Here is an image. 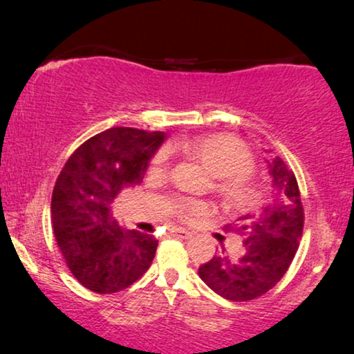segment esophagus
I'll return each mask as SVG.
<instances>
[{
  "instance_id": "1",
  "label": "esophagus",
  "mask_w": 354,
  "mask_h": 354,
  "mask_svg": "<svg viewBox=\"0 0 354 354\" xmlns=\"http://www.w3.org/2000/svg\"><path fill=\"white\" fill-rule=\"evenodd\" d=\"M171 234L180 236V239H190V236L193 235V232L185 230V229H172Z\"/></svg>"
}]
</instances>
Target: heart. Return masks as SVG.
<instances>
[{
	"label": "heart",
	"instance_id": "obj_1",
	"mask_svg": "<svg viewBox=\"0 0 354 354\" xmlns=\"http://www.w3.org/2000/svg\"><path fill=\"white\" fill-rule=\"evenodd\" d=\"M193 156L205 164L209 171L219 177L217 192L227 206L248 209L258 205L263 198V188L256 183L250 174L254 171V158L243 142L234 137H206L196 140L187 147ZM169 162V149L162 148L153 158V167L164 169ZM207 206L201 201L185 200L177 207L183 219L201 214Z\"/></svg>",
	"mask_w": 354,
	"mask_h": 354
}]
</instances>
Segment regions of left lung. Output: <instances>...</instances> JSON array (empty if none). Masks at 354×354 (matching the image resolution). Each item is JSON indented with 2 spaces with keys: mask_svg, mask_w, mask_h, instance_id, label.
Masks as SVG:
<instances>
[{
  "mask_svg": "<svg viewBox=\"0 0 354 354\" xmlns=\"http://www.w3.org/2000/svg\"><path fill=\"white\" fill-rule=\"evenodd\" d=\"M269 166L277 192L272 205L259 217L246 214L225 225L227 232L243 239L245 254L230 258L222 246L219 256L198 269L203 282L230 301H250L274 288L287 274L301 240L304 209L297 177L280 158Z\"/></svg>",
  "mask_w": 354,
  "mask_h": 354,
  "instance_id": "1",
  "label": "left lung"
}]
</instances>
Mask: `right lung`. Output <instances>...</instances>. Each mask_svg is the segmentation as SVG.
Segmentation results:
<instances>
[{
    "mask_svg": "<svg viewBox=\"0 0 354 354\" xmlns=\"http://www.w3.org/2000/svg\"><path fill=\"white\" fill-rule=\"evenodd\" d=\"M162 132L113 127L80 145L57 176L51 198L53 234L72 275L95 293L127 288L149 269L158 240L122 230L111 205L140 183Z\"/></svg>",
    "mask_w": 354,
    "mask_h": 354,
    "instance_id": "right-lung-1",
    "label": "right lung"
}]
</instances>
